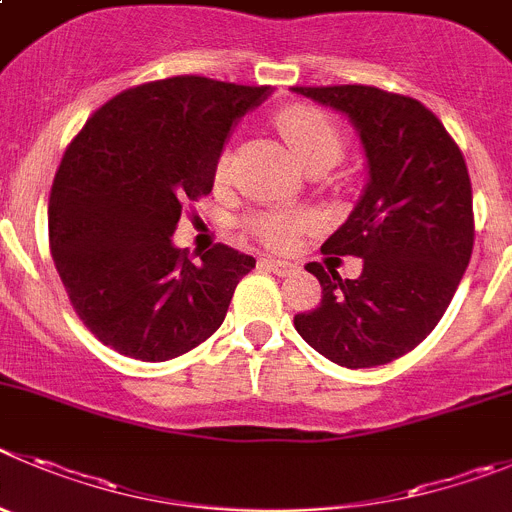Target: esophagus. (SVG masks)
<instances>
[{"label": "esophagus", "instance_id": "1", "mask_svg": "<svg viewBox=\"0 0 512 512\" xmlns=\"http://www.w3.org/2000/svg\"><path fill=\"white\" fill-rule=\"evenodd\" d=\"M264 264L269 266V269L274 271V274H279V276H289V274H292V271H297V266H294L292 261H281V259H264Z\"/></svg>", "mask_w": 512, "mask_h": 512}]
</instances>
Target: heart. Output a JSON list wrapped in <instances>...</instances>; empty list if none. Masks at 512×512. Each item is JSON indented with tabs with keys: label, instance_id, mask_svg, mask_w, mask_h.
Masks as SVG:
<instances>
[{
	"label": "heart",
	"instance_id": "1",
	"mask_svg": "<svg viewBox=\"0 0 512 512\" xmlns=\"http://www.w3.org/2000/svg\"><path fill=\"white\" fill-rule=\"evenodd\" d=\"M276 126H279L281 137L289 144V149H292V154L304 170H312V167L327 170L330 164L340 159L342 147H345L342 131L337 129L335 121L325 111L314 109V106H304V103L287 106V109L276 114ZM225 172H228V159L223 157L218 162V177H225ZM312 223L314 220L309 215L279 210V213L256 215L251 220V228L269 246L289 248L297 233H302Z\"/></svg>",
	"mask_w": 512,
	"mask_h": 512
}]
</instances>
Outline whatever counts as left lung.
<instances>
[{
	"label": "left lung",
	"instance_id": "1",
	"mask_svg": "<svg viewBox=\"0 0 512 512\" xmlns=\"http://www.w3.org/2000/svg\"><path fill=\"white\" fill-rule=\"evenodd\" d=\"M348 116L368 185L348 220L322 243L360 256L363 274L307 264L322 302L294 317L299 335L345 368L386 365L414 350L447 312L475 243L472 185L462 152L416 98L373 86L292 88Z\"/></svg>",
	"mask_w": 512,
	"mask_h": 512
}]
</instances>
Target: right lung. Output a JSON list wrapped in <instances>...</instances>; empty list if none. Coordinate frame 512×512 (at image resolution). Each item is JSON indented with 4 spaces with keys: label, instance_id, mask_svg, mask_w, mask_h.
<instances>
[{
    "label": "right lung",
    "instance_id": "add662e5",
    "mask_svg": "<svg viewBox=\"0 0 512 512\" xmlns=\"http://www.w3.org/2000/svg\"><path fill=\"white\" fill-rule=\"evenodd\" d=\"M266 96V86L200 75L144 83L101 106L65 149L50 190V251L103 345L162 363L223 325L256 259L218 243L192 264L172 233L182 205L213 190L236 121Z\"/></svg>",
    "mask_w": 512,
    "mask_h": 512
}]
</instances>
